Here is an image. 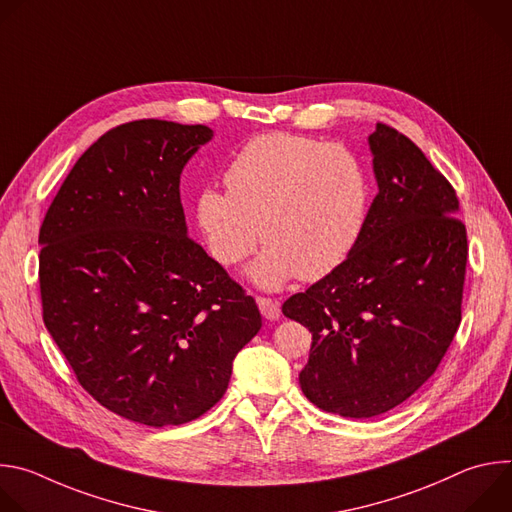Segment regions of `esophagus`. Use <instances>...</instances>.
<instances>
[{
	"label": "esophagus",
	"instance_id": "obj_1",
	"mask_svg": "<svg viewBox=\"0 0 512 512\" xmlns=\"http://www.w3.org/2000/svg\"><path fill=\"white\" fill-rule=\"evenodd\" d=\"M257 306H259V310H261L265 320H279L281 318V304L277 300L259 296L257 298Z\"/></svg>",
	"mask_w": 512,
	"mask_h": 512
}]
</instances>
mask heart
<instances>
[{"mask_svg":"<svg viewBox=\"0 0 512 512\" xmlns=\"http://www.w3.org/2000/svg\"><path fill=\"white\" fill-rule=\"evenodd\" d=\"M227 192L196 196V225L210 255L227 267L259 245L249 277L265 289L298 275L318 281L356 249L371 212V178L340 143L271 131L251 137L225 170Z\"/></svg>","mask_w":512,"mask_h":512,"instance_id":"obj_1","label":"heart"}]
</instances>
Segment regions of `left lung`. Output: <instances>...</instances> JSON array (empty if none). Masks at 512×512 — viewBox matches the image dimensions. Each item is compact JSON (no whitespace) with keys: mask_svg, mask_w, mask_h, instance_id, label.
<instances>
[{"mask_svg":"<svg viewBox=\"0 0 512 512\" xmlns=\"http://www.w3.org/2000/svg\"><path fill=\"white\" fill-rule=\"evenodd\" d=\"M369 148L379 194L360 243L281 308L312 332L304 395L352 419L397 407L435 373L462 320L468 259L452 184L385 123Z\"/></svg>","mask_w":512,"mask_h":512,"instance_id":"obj_1","label":"left lung"}]
</instances>
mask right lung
<instances>
[{
	"label": "right lung",
	"instance_id": "add662e5",
	"mask_svg": "<svg viewBox=\"0 0 512 512\" xmlns=\"http://www.w3.org/2000/svg\"><path fill=\"white\" fill-rule=\"evenodd\" d=\"M210 139L162 119L107 131L40 227L50 336L89 395L150 427L206 413L261 330L255 300L188 237L180 176Z\"/></svg>",
	"mask_w": 512,
	"mask_h": 512
}]
</instances>
